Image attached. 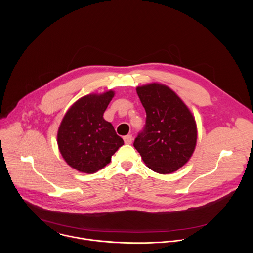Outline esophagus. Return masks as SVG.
I'll return each instance as SVG.
<instances>
[{
  "mask_svg": "<svg viewBox=\"0 0 253 253\" xmlns=\"http://www.w3.org/2000/svg\"><path fill=\"white\" fill-rule=\"evenodd\" d=\"M132 140H133L132 135H127V136L124 137V142H125L126 144H131V143H132Z\"/></svg>",
  "mask_w": 253,
  "mask_h": 253,
  "instance_id": "34e87169",
  "label": "esophagus"
}]
</instances>
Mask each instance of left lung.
Returning a JSON list of instances; mask_svg holds the SVG:
<instances>
[{"label":"left lung","instance_id":"left-lung-1","mask_svg":"<svg viewBox=\"0 0 253 253\" xmlns=\"http://www.w3.org/2000/svg\"><path fill=\"white\" fill-rule=\"evenodd\" d=\"M146 111V125L134 141L144 163L160 174H170L191 158L197 142L196 121L172 89L160 83L136 88Z\"/></svg>","mask_w":253,"mask_h":253}]
</instances>
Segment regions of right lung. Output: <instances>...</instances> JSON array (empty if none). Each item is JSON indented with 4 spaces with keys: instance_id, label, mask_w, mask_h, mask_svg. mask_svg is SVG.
Wrapping results in <instances>:
<instances>
[{
    "instance_id": "add662e5",
    "label": "right lung",
    "mask_w": 253,
    "mask_h": 253,
    "mask_svg": "<svg viewBox=\"0 0 253 253\" xmlns=\"http://www.w3.org/2000/svg\"><path fill=\"white\" fill-rule=\"evenodd\" d=\"M113 90L92 93L72 105L59 126V151L69 166L83 173H95L109 164L123 145L113 125L103 118L114 97Z\"/></svg>"
}]
</instances>
